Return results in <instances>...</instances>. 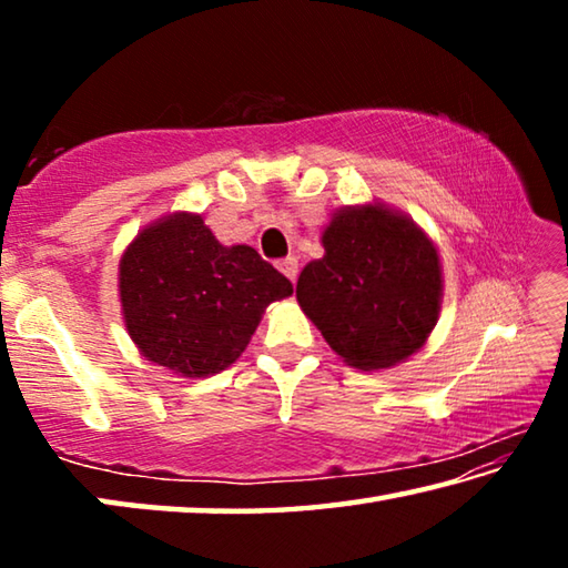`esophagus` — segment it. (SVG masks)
I'll list each match as a JSON object with an SVG mask.
<instances>
[{"label": "esophagus", "instance_id": "1", "mask_svg": "<svg viewBox=\"0 0 568 568\" xmlns=\"http://www.w3.org/2000/svg\"><path fill=\"white\" fill-rule=\"evenodd\" d=\"M277 271H281L291 283L297 281V261H295V257H285V261L277 263Z\"/></svg>", "mask_w": 568, "mask_h": 568}]
</instances>
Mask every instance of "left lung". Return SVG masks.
Wrapping results in <instances>:
<instances>
[{
    "label": "left lung",
    "instance_id": "1",
    "mask_svg": "<svg viewBox=\"0 0 568 568\" xmlns=\"http://www.w3.org/2000/svg\"><path fill=\"white\" fill-rule=\"evenodd\" d=\"M303 267L297 303L341 358L361 371L406 361L440 311V263L423 230L381 205L345 207Z\"/></svg>",
    "mask_w": 568,
    "mask_h": 568
}]
</instances>
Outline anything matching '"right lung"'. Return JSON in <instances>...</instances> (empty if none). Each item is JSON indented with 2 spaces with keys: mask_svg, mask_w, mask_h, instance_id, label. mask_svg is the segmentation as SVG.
Here are the masks:
<instances>
[{
  "mask_svg": "<svg viewBox=\"0 0 568 568\" xmlns=\"http://www.w3.org/2000/svg\"><path fill=\"white\" fill-rule=\"evenodd\" d=\"M291 281L247 245L225 247L200 215L175 213L132 240L120 261L130 338L148 361L205 378L240 358Z\"/></svg>",
  "mask_w": 568,
  "mask_h": 568,
  "instance_id": "right-lung-1",
  "label": "right lung"
}]
</instances>
